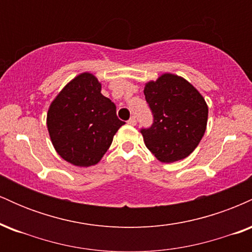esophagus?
I'll return each mask as SVG.
<instances>
[{"mask_svg":"<svg viewBox=\"0 0 252 252\" xmlns=\"http://www.w3.org/2000/svg\"><path fill=\"white\" fill-rule=\"evenodd\" d=\"M128 124H130V126H136V117L135 116L130 117V120L128 121Z\"/></svg>","mask_w":252,"mask_h":252,"instance_id":"1","label":"esophagus"}]
</instances>
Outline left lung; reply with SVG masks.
<instances>
[{
  "label": "left lung",
  "instance_id": "left-lung-1",
  "mask_svg": "<svg viewBox=\"0 0 252 252\" xmlns=\"http://www.w3.org/2000/svg\"><path fill=\"white\" fill-rule=\"evenodd\" d=\"M154 123L142 129L146 147L161 162H175L194 152L205 134L209 106L189 80L163 73L144 85Z\"/></svg>",
  "mask_w": 252,
  "mask_h": 252
}]
</instances>
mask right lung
Masks as SVG:
<instances>
[{
    "label": "right lung",
    "instance_id": "right-lung-1",
    "mask_svg": "<svg viewBox=\"0 0 252 252\" xmlns=\"http://www.w3.org/2000/svg\"><path fill=\"white\" fill-rule=\"evenodd\" d=\"M102 84L90 72L70 80L52 100L47 130L60 158L77 167L97 164L124 122L116 105L100 94Z\"/></svg>",
    "mask_w": 252,
    "mask_h": 252
}]
</instances>
